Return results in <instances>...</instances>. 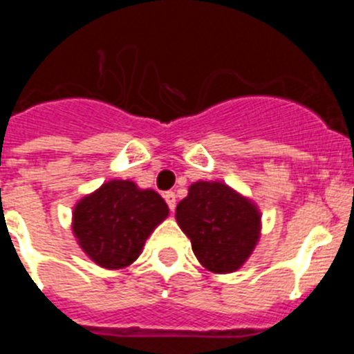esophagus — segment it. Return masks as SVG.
Instances as JSON below:
<instances>
[{
	"label": "esophagus",
	"mask_w": 354,
	"mask_h": 354,
	"mask_svg": "<svg viewBox=\"0 0 354 354\" xmlns=\"http://www.w3.org/2000/svg\"><path fill=\"white\" fill-rule=\"evenodd\" d=\"M162 196H165V200H167V204H168V207H170V211H174L175 204H177V200H175L177 196H175V193L174 192H167Z\"/></svg>",
	"instance_id": "1"
}]
</instances>
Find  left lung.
Here are the masks:
<instances>
[{"instance_id": "obj_1", "label": "left lung", "mask_w": 354, "mask_h": 354, "mask_svg": "<svg viewBox=\"0 0 354 354\" xmlns=\"http://www.w3.org/2000/svg\"><path fill=\"white\" fill-rule=\"evenodd\" d=\"M177 223L192 239L200 264L212 273H232L259 241L257 207L221 183H195L177 205Z\"/></svg>"}]
</instances>
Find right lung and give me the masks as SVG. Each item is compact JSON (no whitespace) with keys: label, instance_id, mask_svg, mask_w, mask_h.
Masks as SVG:
<instances>
[{"label":"right lung","instance_id":"1","mask_svg":"<svg viewBox=\"0 0 354 354\" xmlns=\"http://www.w3.org/2000/svg\"><path fill=\"white\" fill-rule=\"evenodd\" d=\"M168 216V205L152 189L131 180H109L80 200L74 234L95 264L120 270L138 259L145 239Z\"/></svg>","mask_w":354,"mask_h":354}]
</instances>
